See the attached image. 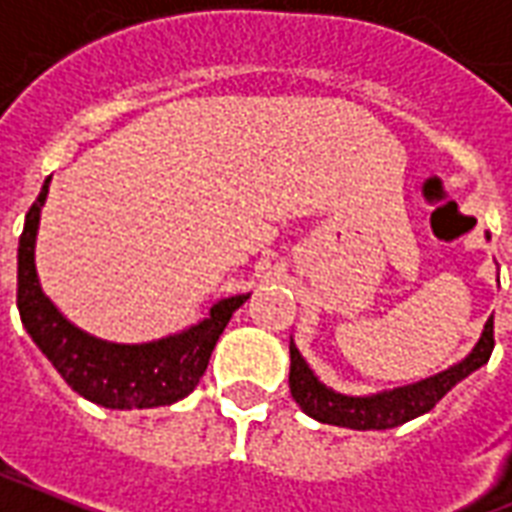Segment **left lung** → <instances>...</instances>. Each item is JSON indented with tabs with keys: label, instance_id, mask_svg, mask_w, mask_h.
Returning <instances> with one entry per match:
<instances>
[{
	"label": "left lung",
	"instance_id": "obj_1",
	"mask_svg": "<svg viewBox=\"0 0 512 512\" xmlns=\"http://www.w3.org/2000/svg\"><path fill=\"white\" fill-rule=\"evenodd\" d=\"M491 349H494V317H489V322L483 327L481 341L475 343V349L454 368L443 370L438 376L424 378L419 384L392 389V392L349 397L327 389L311 373L306 360L295 349V343L290 341V392L295 403L303 408V413L322 421V424H335V427L346 429H392L416 419L421 413L432 411L462 378H467L473 370L489 362Z\"/></svg>",
	"mask_w": 512,
	"mask_h": 512
}]
</instances>
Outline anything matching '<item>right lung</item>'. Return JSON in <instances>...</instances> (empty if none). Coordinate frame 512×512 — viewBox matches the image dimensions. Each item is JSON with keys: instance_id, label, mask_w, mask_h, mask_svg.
I'll return each mask as SVG.
<instances>
[{"instance_id": "add662e5", "label": "right lung", "mask_w": 512, "mask_h": 512, "mask_svg": "<svg viewBox=\"0 0 512 512\" xmlns=\"http://www.w3.org/2000/svg\"><path fill=\"white\" fill-rule=\"evenodd\" d=\"M48 187L50 177L31 204L18 241V311L31 341L37 343L77 395L104 408H158L190 395L206 373L209 357L233 311L249 295L214 303L209 317L198 325L161 341L126 346L83 333L45 298L37 279L34 244Z\"/></svg>"}]
</instances>
